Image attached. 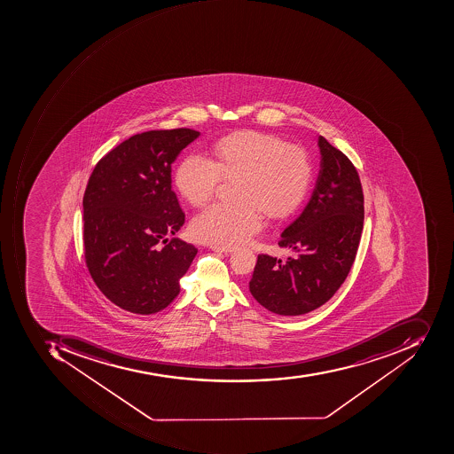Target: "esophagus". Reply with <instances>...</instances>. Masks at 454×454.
<instances>
[{
    "label": "esophagus",
    "mask_w": 454,
    "mask_h": 454,
    "mask_svg": "<svg viewBox=\"0 0 454 454\" xmlns=\"http://www.w3.org/2000/svg\"><path fill=\"white\" fill-rule=\"evenodd\" d=\"M211 250L216 251V253H231L233 247H219V246H211Z\"/></svg>",
    "instance_id": "34e87169"
}]
</instances>
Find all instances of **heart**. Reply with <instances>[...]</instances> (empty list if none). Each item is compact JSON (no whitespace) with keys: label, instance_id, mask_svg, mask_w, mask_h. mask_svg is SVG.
<instances>
[{"label":"heart","instance_id":"obj_1","mask_svg":"<svg viewBox=\"0 0 454 454\" xmlns=\"http://www.w3.org/2000/svg\"><path fill=\"white\" fill-rule=\"evenodd\" d=\"M309 154L272 135L241 131L216 142L214 159L189 154L176 169V188L189 203L203 206L223 179H236L233 203L211 204L192 223L198 240L233 247L263 225L262 213L285 218L302 203L312 182Z\"/></svg>","mask_w":454,"mask_h":454}]
</instances>
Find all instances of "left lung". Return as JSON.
Segmentation results:
<instances>
[{
  "label": "left lung",
  "mask_w": 454,
  "mask_h": 454,
  "mask_svg": "<svg viewBox=\"0 0 454 454\" xmlns=\"http://www.w3.org/2000/svg\"><path fill=\"white\" fill-rule=\"evenodd\" d=\"M320 171L302 213L283 231L278 246L293 251L286 262L260 254L250 293L278 315L322 307L345 282L356 258L364 196L356 167L323 137Z\"/></svg>",
  "instance_id": "left-lung-1"
}]
</instances>
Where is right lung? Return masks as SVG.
I'll return each mask as SVG.
<instances>
[{"label":"right lung","mask_w":454,"mask_h":454,"mask_svg":"<svg viewBox=\"0 0 454 454\" xmlns=\"http://www.w3.org/2000/svg\"><path fill=\"white\" fill-rule=\"evenodd\" d=\"M199 135L191 129L134 135L107 152L88 179L85 265L100 293L121 309L152 315L168 307L198 254L167 236L184 223L171 166Z\"/></svg>","instance_id":"right-lung-1"}]
</instances>
